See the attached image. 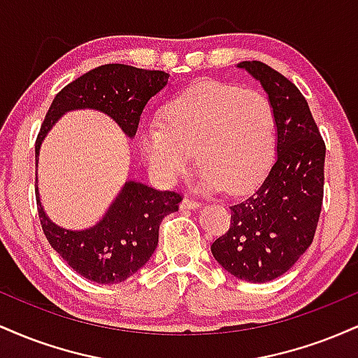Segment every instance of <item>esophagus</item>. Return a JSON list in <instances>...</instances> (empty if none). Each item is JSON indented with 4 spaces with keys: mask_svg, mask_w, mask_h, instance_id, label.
<instances>
[{
    "mask_svg": "<svg viewBox=\"0 0 358 358\" xmlns=\"http://www.w3.org/2000/svg\"><path fill=\"white\" fill-rule=\"evenodd\" d=\"M199 207L200 203L192 199H183L182 203H180V208H182V210H193V208H199Z\"/></svg>",
    "mask_w": 358,
    "mask_h": 358,
    "instance_id": "34e87169",
    "label": "esophagus"
}]
</instances>
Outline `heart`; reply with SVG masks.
<instances>
[{
    "mask_svg": "<svg viewBox=\"0 0 358 358\" xmlns=\"http://www.w3.org/2000/svg\"><path fill=\"white\" fill-rule=\"evenodd\" d=\"M202 166L205 192L254 187L276 155V116L266 94L220 82H202L178 94L141 134V153L162 182L176 183Z\"/></svg>",
    "mask_w": 358,
    "mask_h": 358,
    "instance_id": "1",
    "label": "heart"
}]
</instances>
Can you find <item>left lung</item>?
I'll return each instance as SVG.
<instances>
[{
    "label": "left lung",
    "instance_id": "left-lung-1",
    "mask_svg": "<svg viewBox=\"0 0 358 358\" xmlns=\"http://www.w3.org/2000/svg\"><path fill=\"white\" fill-rule=\"evenodd\" d=\"M276 116V159L252 195L232 205L231 229L212 244L232 276L268 282L287 273L313 242L323 202L324 143L299 89L262 62H241Z\"/></svg>",
    "mask_w": 358,
    "mask_h": 358
}]
</instances>
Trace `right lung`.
<instances>
[{
  "label": "right lung",
  "mask_w": 358,
  "mask_h": 358,
  "mask_svg": "<svg viewBox=\"0 0 358 358\" xmlns=\"http://www.w3.org/2000/svg\"><path fill=\"white\" fill-rule=\"evenodd\" d=\"M170 73L145 71L124 64H108L65 85L53 99L35 145L40 150L52 127L72 110H99L113 119L127 138L138 133L141 114L150 99L170 84ZM36 205L45 237L55 252L80 276L99 285H116L138 273L158 245L159 224L178 210L182 196L159 192L138 180H127L104 215L87 229H65L45 212L36 176Z\"/></svg>",
  "instance_id": "obj_1"
}]
</instances>
